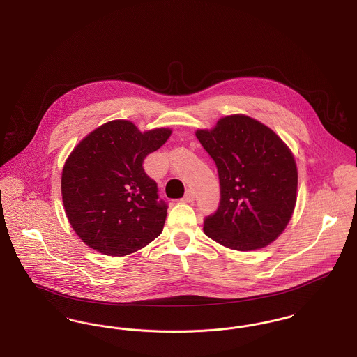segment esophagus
I'll return each mask as SVG.
<instances>
[{
    "label": "esophagus",
    "mask_w": 357,
    "mask_h": 357,
    "mask_svg": "<svg viewBox=\"0 0 357 357\" xmlns=\"http://www.w3.org/2000/svg\"><path fill=\"white\" fill-rule=\"evenodd\" d=\"M194 198H195V197H194V192H192L191 190H188L186 194H185V197H183L181 201H182V202H192Z\"/></svg>",
    "instance_id": "esophagus-1"
}]
</instances>
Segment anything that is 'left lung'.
Returning a JSON list of instances; mask_svg holds the SVG:
<instances>
[{"mask_svg": "<svg viewBox=\"0 0 357 357\" xmlns=\"http://www.w3.org/2000/svg\"><path fill=\"white\" fill-rule=\"evenodd\" d=\"M195 136L220 179V205L205 218V234L236 251L271 244L287 227L296 202L291 151L268 126L244 114L227 116Z\"/></svg>", "mask_w": 357, "mask_h": 357, "instance_id": "1", "label": "left lung"}]
</instances>
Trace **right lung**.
I'll list each match as a JSON object with an SVG mask.
<instances>
[{"instance_id":"right-lung-1","label":"right lung","mask_w":357,"mask_h":357,"mask_svg":"<svg viewBox=\"0 0 357 357\" xmlns=\"http://www.w3.org/2000/svg\"><path fill=\"white\" fill-rule=\"evenodd\" d=\"M168 128L142 133L126 120L94 129L73 149L62 172L66 215L84 244L107 256L144 248L165 227L167 204L143 168Z\"/></svg>"}]
</instances>
